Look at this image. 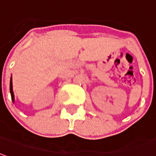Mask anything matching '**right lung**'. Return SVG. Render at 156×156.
<instances>
[{
  "instance_id": "1",
  "label": "right lung",
  "mask_w": 156,
  "mask_h": 156,
  "mask_svg": "<svg viewBox=\"0 0 156 156\" xmlns=\"http://www.w3.org/2000/svg\"><path fill=\"white\" fill-rule=\"evenodd\" d=\"M10 93L11 96H12V100L14 103V93H13V90H12V76H11L10 79Z\"/></svg>"
}]
</instances>
